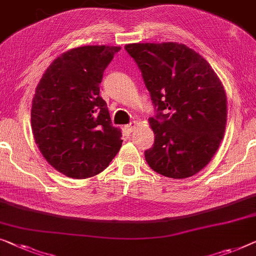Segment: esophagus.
<instances>
[{"label":"esophagus","mask_w":256,"mask_h":256,"mask_svg":"<svg viewBox=\"0 0 256 256\" xmlns=\"http://www.w3.org/2000/svg\"><path fill=\"white\" fill-rule=\"evenodd\" d=\"M137 127V124L136 122H132V124H127V126H124V128L127 129V132H132L134 130V129Z\"/></svg>","instance_id":"34e87169"}]
</instances>
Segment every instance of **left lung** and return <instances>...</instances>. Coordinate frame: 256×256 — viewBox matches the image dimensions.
Here are the masks:
<instances>
[{"instance_id":"left-lung-1","label":"left lung","mask_w":256,"mask_h":256,"mask_svg":"<svg viewBox=\"0 0 256 256\" xmlns=\"http://www.w3.org/2000/svg\"><path fill=\"white\" fill-rule=\"evenodd\" d=\"M158 114L149 118L154 144L146 151L154 172L171 179L195 176L224 137L228 98L204 58L179 42L128 44ZM162 110H170L162 114Z\"/></svg>"}]
</instances>
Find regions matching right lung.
<instances>
[{
  "label": "right lung",
  "mask_w": 256,
  "mask_h": 256,
  "mask_svg": "<svg viewBox=\"0 0 256 256\" xmlns=\"http://www.w3.org/2000/svg\"><path fill=\"white\" fill-rule=\"evenodd\" d=\"M116 46H80L48 66L32 99L31 127L48 164L66 176L86 179L102 172L122 146L108 107L99 96L104 70Z\"/></svg>",
  "instance_id": "1"
}]
</instances>
